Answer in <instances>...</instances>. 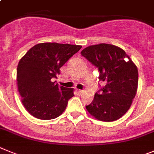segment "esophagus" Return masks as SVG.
Instances as JSON below:
<instances>
[{"label": "esophagus", "mask_w": 154, "mask_h": 154, "mask_svg": "<svg viewBox=\"0 0 154 154\" xmlns=\"http://www.w3.org/2000/svg\"><path fill=\"white\" fill-rule=\"evenodd\" d=\"M77 93L80 94H82L83 92H84V91H83V90H77Z\"/></svg>", "instance_id": "1"}]
</instances>
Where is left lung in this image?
<instances>
[{"label":"left lung","instance_id":"1","mask_svg":"<svg viewBox=\"0 0 154 154\" xmlns=\"http://www.w3.org/2000/svg\"><path fill=\"white\" fill-rule=\"evenodd\" d=\"M81 55L98 68L99 80L105 83L101 94L96 93L93 101L86 106L88 112L100 121L112 122L122 117L137 91L136 65L123 49L111 44L90 45Z\"/></svg>","mask_w":154,"mask_h":154}]
</instances>
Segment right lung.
I'll list each match as a JSON object with an SVG mask.
<instances>
[{
  "instance_id": "add662e5",
  "label": "right lung",
  "mask_w": 154,
  "mask_h": 154,
  "mask_svg": "<svg viewBox=\"0 0 154 154\" xmlns=\"http://www.w3.org/2000/svg\"><path fill=\"white\" fill-rule=\"evenodd\" d=\"M81 45L57 42L38 43L21 57L17 68V85L21 103L38 119H56L65 111L73 88L55 84L52 79Z\"/></svg>"
}]
</instances>
